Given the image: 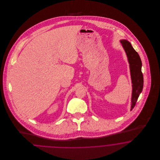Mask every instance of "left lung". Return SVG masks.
<instances>
[{
  "label": "left lung",
  "instance_id": "8db88e82",
  "mask_svg": "<svg viewBox=\"0 0 160 160\" xmlns=\"http://www.w3.org/2000/svg\"><path fill=\"white\" fill-rule=\"evenodd\" d=\"M129 64L131 77L132 80V97L131 110L134 107L137 99L143 90V76L142 72V61L137 52L133 48L131 43L126 39L121 40Z\"/></svg>",
  "mask_w": 160,
  "mask_h": 160
}]
</instances>
